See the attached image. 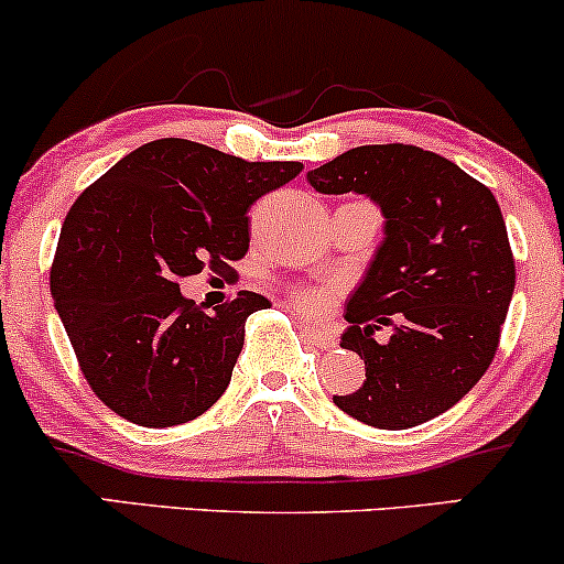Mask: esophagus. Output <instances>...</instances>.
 <instances>
[{
  "mask_svg": "<svg viewBox=\"0 0 564 564\" xmlns=\"http://www.w3.org/2000/svg\"><path fill=\"white\" fill-rule=\"evenodd\" d=\"M302 336H304V341H310V345H315V347H321V349L336 347V336L328 332V328L307 326V323H302Z\"/></svg>",
  "mask_w": 564,
  "mask_h": 564,
  "instance_id": "obj_1",
  "label": "esophagus"
}]
</instances>
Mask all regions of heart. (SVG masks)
<instances>
[{
    "label": "heart",
    "mask_w": 564,
    "mask_h": 564,
    "mask_svg": "<svg viewBox=\"0 0 564 564\" xmlns=\"http://www.w3.org/2000/svg\"><path fill=\"white\" fill-rule=\"evenodd\" d=\"M336 286H310L294 291V304L307 318H323L334 307Z\"/></svg>",
    "instance_id": "heart-1"
}]
</instances>
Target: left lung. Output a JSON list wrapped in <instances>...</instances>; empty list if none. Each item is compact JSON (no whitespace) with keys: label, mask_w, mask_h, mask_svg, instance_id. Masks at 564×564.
Masks as SVG:
<instances>
[{"label":"left lung","mask_w":564,"mask_h":564,"mask_svg":"<svg viewBox=\"0 0 564 564\" xmlns=\"http://www.w3.org/2000/svg\"><path fill=\"white\" fill-rule=\"evenodd\" d=\"M307 183L326 196L364 193L384 241L347 302L341 347L366 364L360 390L334 394L352 419L408 430L456 405L494 360L514 294V257L494 193L416 145H360ZM392 325L390 343L372 334Z\"/></svg>","instance_id":"8db88e82"}]
</instances>
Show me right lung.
Instances as JSON below:
<instances>
[{
  "label": "right lung",
  "instance_id": "right-lung-1",
  "mask_svg": "<svg viewBox=\"0 0 564 564\" xmlns=\"http://www.w3.org/2000/svg\"><path fill=\"white\" fill-rule=\"evenodd\" d=\"M302 172L164 138L127 153L68 209L50 291L93 392L140 426H177L228 390L254 291L204 313L180 281L249 251V209Z\"/></svg>",
  "mask_w": 564,
  "mask_h": 564
}]
</instances>
